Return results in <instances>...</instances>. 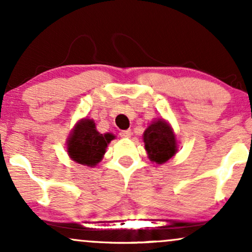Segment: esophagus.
Here are the masks:
<instances>
[{
	"label": "esophagus",
	"instance_id": "esophagus-1",
	"mask_svg": "<svg viewBox=\"0 0 252 252\" xmlns=\"http://www.w3.org/2000/svg\"><path fill=\"white\" fill-rule=\"evenodd\" d=\"M131 130H122V131L120 132V135H121V137L122 138H129L130 136H131Z\"/></svg>",
	"mask_w": 252,
	"mask_h": 252
}]
</instances>
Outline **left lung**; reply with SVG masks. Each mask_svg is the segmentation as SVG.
<instances>
[{
	"label": "left lung",
	"mask_w": 252,
	"mask_h": 252,
	"mask_svg": "<svg viewBox=\"0 0 252 252\" xmlns=\"http://www.w3.org/2000/svg\"><path fill=\"white\" fill-rule=\"evenodd\" d=\"M143 142L149 160L158 164L166 163L178 152L174 131L172 126L161 118L149 124L143 132Z\"/></svg>",
	"instance_id": "obj_1"
}]
</instances>
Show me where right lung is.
<instances>
[{
  "mask_svg": "<svg viewBox=\"0 0 252 252\" xmlns=\"http://www.w3.org/2000/svg\"><path fill=\"white\" fill-rule=\"evenodd\" d=\"M115 138L112 134L97 131L94 120L83 118L74 126L67 140L68 156L84 166L94 167L103 158L106 147Z\"/></svg>",
  "mask_w": 252,
  "mask_h": 252,
  "instance_id": "right-lung-1",
  "label": "right lung"
}]
</instances>
